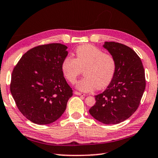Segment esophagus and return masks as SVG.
<instances>
[{
  "mask_svg": "<svg viewBox=\"0 0 158 158\" xmlns=\"http://www.w3.org/2000/svg\"><path fill=\"white\" fill-rule=\"evenodd\" d=\"M74 94L77 95H81V96H85V94L84 93H79V92H77V91H74Z\"/></svg>",
  "mask_w": 158,
  "mask_h": 158,
  "instance_id": "obj_1",
  "label": "esophagus"
}]
</instances>
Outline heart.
<instances>
[{
    "instance_id": "1",
    "label": "heart",
    "mask_w": 158,
    "mask_h": 158,
    "mask_svg": "<svg viewBox=\"0 0 158 158\" xmlns=\"http://www.w3.org/2000/svg\"><path fill=\"white\" fill-rule=\"evenodd\" d=\"M64 77L74 84L84 69V77L77 84V89L82 92L93 91L96 87L103 89L113 79L116 70V60L110 54L90 44L77 47L75 58L68 56L61 65Z\"/></svg>"
}]
</instances>
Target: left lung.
<instances>
[{"mask_svg":"<svg viewBox=\"0 0 158 158\" xmlns=\"http://www.w3.org/2000/svg\"><path fill=\"white\" fill-rule=\"evenodd\" d=\"M102 47L116 60L113 79L105 91L95 95L89 113L102 123L114 125L129 118L139 105L146 88L145 72L140 58L129 47L105 42Z\"/></svg>","mask_w":158,"mask_h":158,"instance_id":"1","label":"left lung"}]
</instances>
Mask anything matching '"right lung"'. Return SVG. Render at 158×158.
<instances>
[{
	"label": "right lung",
	"mask_w": 158,
	"mask_h": 158,
	"mask_svg": "<svg viewBox=\"0 0 158 158\" xmlns=\"http://www.w3.org/2000/svg\"><path fill=\"white\" fill-rule=\"evenodd\" d=\"M68 47L60 43L28 51L13 69L10 91L19 110L29 121L47 125L58 120L73 96L61 69Z\"/></svg>",
	"instance_id": "obj_1"
}]
</instances>
